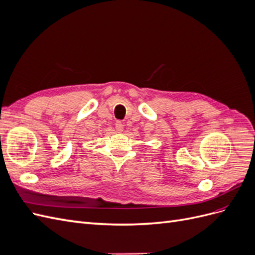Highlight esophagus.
<instances>
[{
    "mask_svg": "<svg viewBox=\"0 0 255 255\" xmlns=\"http://www.w3.org/2000/svg\"><path fill=\"white\" fill-rule=\"evenodd\" d=\"M115 127H116V129H117V132H119V133H121L122 130H123V123L121 122V121H117L115 123Z\"/></svg>",
    "mask_w": 255,
    "mask_h": 255,
    "instance_id": "34e87169",
    "label": "esophagus"
}]
</instances>
